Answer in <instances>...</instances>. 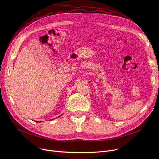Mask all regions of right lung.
I'll return each mask as SVG.
<instances>
[{
	"mask_svg": "<svg viewBox=\"0 0 159 159\" xmlns=\"http://www.w3.org/2000/svg\"><path fill=\"white\" fill-rule=\"evenodd\" d=\"M37 122H40V121H39H39H37Z\"/></svg>",
	"mask_w": 159,
	"mask_h": 159,
	"instance_id": "right-lung-1",
	"label": "right lung"
}]
</instances>
